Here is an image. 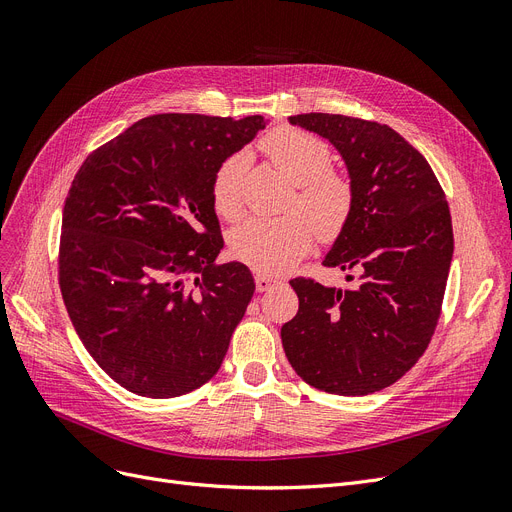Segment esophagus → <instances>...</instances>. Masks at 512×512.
Wrapping results in <instances>:
<instances>
[{"mask_svg":"<svg viewBox=\"0 0 512 512\" xmlns=\"http://www.w3.org/2000/svg\"><path fill=\"white\" fill-rule=\"evenodd\" d=\"M277 283H281L277 277L264 275V273H258V275H256V289H258V291H266V289H271V287H275Z\"/></svg>","mask_w":512,"mask_h":512,"instance_id":"esophagus-1","label":"esophagus"}]
</instances>
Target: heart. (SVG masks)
<instances>
[{
  "label": "heart",
  "instance_id": "obj_1",
  "mask_svg": "<svg viewBox=\"0 0 512 512\" xmlns=\"http://www.w3.org/2000/svg\"><path fill=\"white\" fill-rule=\"evenodd\" d=\"M262 152L291 183L298 185L291 210L300 208L325 233L344 223L352 193L342 177L329 173L331 150L323 139L300 129H277L262 139ZM243 168L246 154H233L218 166L212 181L214 208L231 221L243 208ZM307 219L302 214L250 218L231 231L229 248L235 258L258 273H283L312 248L314 227Z\"/></svg>",
  "mask_w": 512,
  "mask_h": 512
}]
</instances>
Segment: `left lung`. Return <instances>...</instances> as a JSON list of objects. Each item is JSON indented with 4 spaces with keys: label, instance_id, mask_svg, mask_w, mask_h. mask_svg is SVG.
Listing matches in <instances>:
<instances>
[{
    "label": "left lung",
    "instance_id": "left-lung-1",
    "mask_svg": "<svg viewBox=\"0 0 512 512\" xmlns=\"http://www.w3.org/2000/svg\"><path fill=\"white\" fill-rule=\"evenodd\" d=\"M289 123L325 137L348 168L350 210L323 264L358 281L291 279L300 308L281 327L283 350L308 385L367 396L415 367L431 342L454 252L450 208L429 162L392 127L323 112Z\"/></svg>",
    "mask_w": 512,
    "mask_h": 512
}]
</instances>
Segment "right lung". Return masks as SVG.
<instances>
[{
    "label": "right lung",
    "instance_id": "right-lung-1",
    "mask_svg": "<svg viewBox=\"0 0 512 512\" xmlns=\"http://www.w3.org/2000/svg\"><path fill=\"white\" fill-rule=\"evenodd\" d=\"M264 127L154 114L97 148L70 185L62 298L93 360L137 396H183L221 369L256 285L246 264L214 262L212 181Z\"/></svg>",
    "mask_w": 512,
    "mask_h": 512
}]
</instances>
